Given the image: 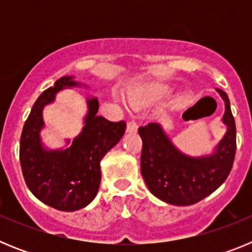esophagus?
<instances>
[{
	"mask_svg": "<svg viewBox=\"0 0 252 252\" xmlns=\"http://www.w3.org/2000/svg\"><path fill=\"white\" fill-rule=\"evenodd\" d=\"M137 131V124H136V120L130 119L127 121V132H136Z\"/></svg>",
	"mask_w": 252,
	"mask_h": 252,
	"instance_id": "1",
	"label": "esophagus"
}]
</instances>
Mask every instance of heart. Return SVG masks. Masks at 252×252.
Segmentation results:
<instances>
[{
  "label": "heart",
  "instance_id": "1",
  "mask_svg": "<svg viewBox=\"0 0 252 252\" xmlns=\"http://www.w3.org/2000/svg\"><path fill=\"white\" fill-rule=\"evenodd\" d=\"M169 92V88L165 86H161V84H153L145 91V98L148 99H158L160 98L161 95L166 94Z\"/></svg>",
  "mask_w": 252,
  "mask_h": 252
}]
</instances>
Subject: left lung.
Listing matches in <instances>:
<instances>
[{
    "instance_id": "1",
    "label": "left lung",
    "mask_w": 252,
    "mask_h": 252,
    "mask_svg": "<svg viewBox=\"0 0 252 252\" xmlns=\"http://www.w3.org/2000/svg\"><path fill=\"white\" fill-rule=\"evenodd\" d=\"M217 92L224 101L222 121L227 131L211 155L192 158L180 153L157 122L139 127L142 178L150 192L166 203H197L215 192L230 174L236 154V125L228 95L221 90Z\"/></svg>"
}]
</instances>
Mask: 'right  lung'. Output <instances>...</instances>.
Instances as JSON below:
<instances>
[{
	"instance_id": "1",
	"label": "right lung",
	"mask_w": 252,
	"mask_h": 252,
	"mask_svg": "<svg viewBox=\"0 0 252 252\" xmlns=\"http://www.w3.org/2000/svg\"><path fill=\"white\" fill-rule=\"evenodd\" d=\"M77 86L79 83L73 77H62L44 91L31 108L20 139V162L26 186L39 201L65 212L83 208L94 199L101 183L99 162L126 130L125 121L111 122L97 116L98 101L88 98L84 127L72 145L64 150H46L40 140L44 106L54 101L59 91Z\"/></svg>"
}]
</instances>
